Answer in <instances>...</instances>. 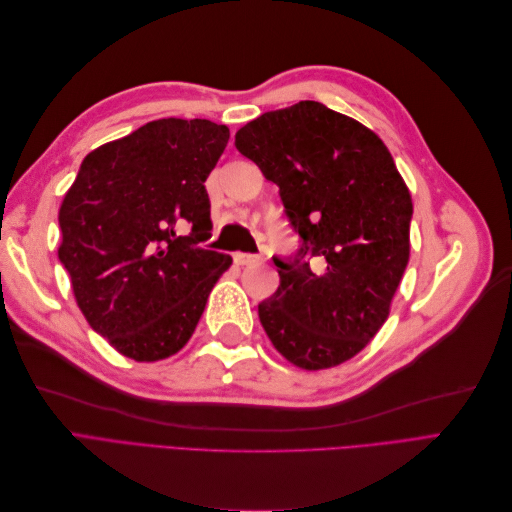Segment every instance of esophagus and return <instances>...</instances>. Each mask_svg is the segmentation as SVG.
I'll return each instance as SVG.
<instances>
[{"label": "esophagus", "instance_id": "obj_1", "mask_svg": "<svg viewBox=\"0 0 512 512\" xmlns=\"http://www.w3.org/2000/svg\"><path fill=\"white\" fill-rule=\"evenodd\" d=\"M235 262L241 267H252V265H260L262 258L260 256H254V254H235Z\"/></svg>", "mask_w": 512, "mask_h": 512}]
</instances>
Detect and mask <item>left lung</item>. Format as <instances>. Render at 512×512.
I'll return each instance as SVG.
<instances>
[{
	"mask_svg": "<svg viewBox=\"0 0 512 512\" xmlns=\"http://www.w3.org/2000/svg\"><path fill=\"white\" fill-rule=\"evenodd\" d=\"M235 147L280 185L303 239L294 260L273 258L280 288L258 305L262 327L292 365H342L389 318L410 258L408 185L376 132L314 100L245 123Z\"/></svg>",
	"mask_w": 512,
	"mask_h": 512,
	"instance_id": "8db88e82",
	"label": "left lung"
}]
</instances>
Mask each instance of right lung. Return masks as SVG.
Listing matches in <instances>:
<instances>
[{
	"instance_id": "obj_1",
	"label": "right lung",
	"mask_w": 512,
	"mask_h": 512,
	"mask_svg": "<svg viewBox=\"0 0 512 512\" xmlns=\"http://www.w3.org/2000/svg\"><path fill=\"white\" fill-rule=\"evenodd\" d=\"M230 130L209 119H156L87 153L59 207V260L89 327L119 354H177L232 258L200 250L211 205L205 181ZM193 224L179 238L176 224Z\"/></svg>"
}]
</instances>
